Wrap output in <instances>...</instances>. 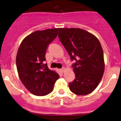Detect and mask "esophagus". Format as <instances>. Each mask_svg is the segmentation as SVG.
Wrapping results in <instances>:
<instances>
[{"mask_svg":"<svg viewBox=\"0 0 121 121\" xmlns=\"http://www.w3.org/2000/svg\"><path fill=\"white\" fill-rule=\"evenodd\" d=\"M61 70L62 72H64V71H65V68H64V67H62V68H61V70Z\"/></svg>","mask_w":121,"mask_h":121,"instance_id":"esophagus-1","label":"esophagus"}]
</instances>
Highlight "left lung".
Returning a JSON list of instances; mask_svg holds the SVG:
<instances>
[{
    "label": "left lung",
    "instance_id": "left-lung-1",
    "mask_svg": "<svg viewBox=\"0 0 121 121\" xmlns=\"http://www.w3.org/2000/svg\"><path fill=\"white\" fill-rule=\"evenodd\" d=\"M58 37L70 55L76 78L69 83L71 91L86 95L95 90L104 72V53L96 37L80 28H59Z\"/></svg>",
    "mask_w": 121,
    "mask_h": 121
}]
</instances>
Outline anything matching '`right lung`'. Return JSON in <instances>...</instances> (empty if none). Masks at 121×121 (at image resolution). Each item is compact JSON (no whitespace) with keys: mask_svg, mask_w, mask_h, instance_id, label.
Segmentation results:
<instances>
[{"mask_svg":"<svg viewBox=\"0 0 121 121\" xmlns=\"http://www.w3.org/2000/svg\"><path fill=\"white\" fill-rule=\"evenodd\" d=\"M59 28L36 31L22 40L16 56L19 78L25 86L36 96H45L53 90L58 74L45 64L46 51L57 36Z\"/></svg>","mask_w":121,"mask_h":121,"instance_id":"right-lung-1","label":"right lung"}]
</instances>
